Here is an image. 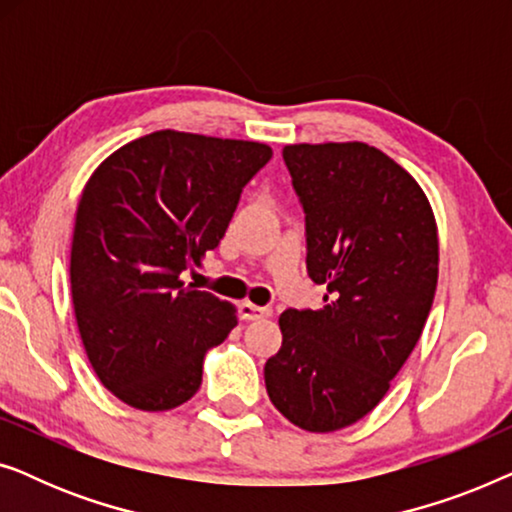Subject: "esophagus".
<instances>
[{
	"label": "esophagus",
	"mask_w": 512,
	"mask_h": 512,
	"mask_svg": "<svg viewBox=\"0 0 512 512\" xmlns=\"http://www.w3.org/2000/svg\"><path fill=\"white\" fill-rule=\"evenodd\" d=\"M270 314H272L270 307L254 305V303H249V300L240 303V317L242 319H265V317H270Z\"/></svg>",
	"instance_id": "1"
}]
</instances>
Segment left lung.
I'll list each match as a JSON object with an SVG mask.
<instances>
[{"instance_id": "1", "label": "left lung", "mask_w": 512, "mask_h": 512, "mask_svg": "<svg viewBox=\"0 0 512 512\" xmlns=\"http://www.w3.org/2000/svg\"><path fill=\"white\" fill-rule=\"evenodd\" d=\"M305 209L307 275L321 310L279 317L265 363L275 408L303 431L331 433L387 396L424 331L438 284V226L410 172L363 142L286 144Z\"/></svg>"}]
</instances>
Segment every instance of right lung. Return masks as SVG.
<instances>
[{
  "mask_svg": "<svg viewBox=\"0 0 512 512\" xmlns=\"http://www.w3.org/2000/svg\"><path fill=\"white\" fill-rule=\"evenodd\" d=\"M261 142L158 130L104 158L76 207L69 282L83 349L118 401L144 412L186 403L202 359L237 326L235 305L179 275L221 237Z\"/></svg>",
  "mask_w": 512,
  "mask_h": 512,
  "instance_id": "1",
  "label": "right lung"
}]
</instances>
